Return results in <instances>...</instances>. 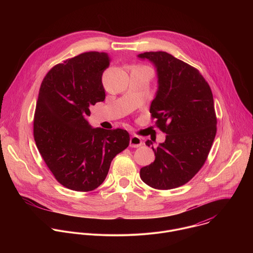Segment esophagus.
<instances>
[{
	"instance_id": "obj_1",
	"label": "esophagus",
	"mask_w": 253,
	"mask_h": 253,
	"mask_svg": "<svg viewBox=\"0 0 253 253\" xmlns=\"http://www.w3.org/2000/svg\"><path fill=\"white\" fill-rule=\"evenodd\" d=\"M142 139L140 138V137H138V136H136V135H133V136H131V138H130V146L131 147H134V148H137V147H139V146H141L142 145Z\"/></svg>"
}]
</instances>
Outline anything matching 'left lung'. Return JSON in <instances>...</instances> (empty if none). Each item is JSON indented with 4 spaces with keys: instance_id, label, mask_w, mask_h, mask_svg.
<instances>
[{
    "instance_id": "8db88e82",
    "label": "left lung",
    "mask_w": 253,
    "mask_h": 253,
    "mask_svg": "<svg viewBox=\"0 0 253 253\" xmlns=\"http://www.w3.org/2000/svg\"><path fill=\"white\" fill-rule=\"evenodd\" d=\"M138 58L156 68L158 89L150 113L167 134L157 148L152 146L155 160L140 169V177L155 189H173L187 183L207 159L217 124L212 92L197 69L166 52H145Z\"/></svg>"
}]
</instances>
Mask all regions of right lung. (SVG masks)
<instances>
[{"label":"right lung","instance_id":"right-lung-1","mask_svg":"<svg viewBox=\"0 0 253 253\" xmlns=\"http://www.w3.org/2000/svg\"><path fill=\"white\" fill-rule=\"evenodd\" d=\"M107 53L87 52L54 66L45 76L34 116L36 145L57 181L88 192L105 180L113 158L129 145L124 129L93 128L90 107L105 99Z\"/></svg>","mask_w":253,"mask_h":253}]
</instances>
